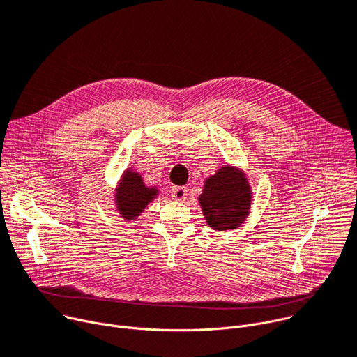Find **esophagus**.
I'll list each match as a JSON object with an SVG mask.
<instances>
[{"label":"esophagus","instance_id":"34e87169","mask_svg":"<svg viewBox=\"0 0 357 357\" xmlns=\"http://www.w3.org/2000/svg\"><path fill=\"white\" fill-rule=\"evenodd\" d=\"M172 193V199L175 201H185L186 199V188L183 186H176L171 190Z\"/></svg>","mask_w":357,"mask_h":357}]
</instances>
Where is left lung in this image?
Here are the masks:
<instances>
[{
    "instance_id": "1",
    "label": "left lung",
    "mask_w": 357,
    "mask_h": 357,
    "mask_svg": "<svg viewBox=\"0 0 357 357\" xmlns=\"http://www.w3.org/2000/svg\"><path fill=\"white\" fill-rule=\"evenodd\" d=\"M252 188L246 174L234 165H223L205 179L198 197L204 219L219 232L238 229L250 213Z\"/></svg>"
}]
</instances>
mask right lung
I'll list each match as a JSON object with an SVG mask.
<instances>
[{
  "label": "right lung",
  "mask_w": 357,
  "mask_h": 357,
  "mask_svg": "<svg viewBox=\"0 0 357 357\" xmlns=\"http://www.w3.org/2000/svg\"><path fill=\"white\" fill-rule=\"evenodd\" d=\"M159 192L158 186H148L138 171L126 168L114 192L115 209L122 219L137 220L148 205L159 197Z\"/></svg>",
  "instance_id": "right-lung-1"
}]
</instances>
